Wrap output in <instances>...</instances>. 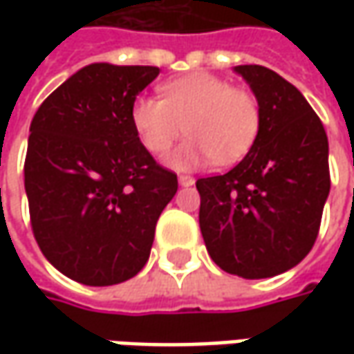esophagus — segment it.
Returning <instances> with one entry per match:
<instances>
[{
    "label": "esophagus",
    "instance_id": "esophagus-1",
    "mask_svg": "<svg viewBox=\"0 0 354 354\" xmlns=\"http://www.w3.org/2000/svg\"><path fill=\"white\" fill-rule=\"evenodd\" d=\"M179 185L181 187H191V185H195V179L191 175H179Z\"/></svg>",
    "mask_w": 354,
    "mask_h": 354
}]
</instances>
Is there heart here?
<instances>
[{
  "mask_svg": "<svg viewBox=\"0 0 354 354\" xmlns=\"http://www.w3.org/2000/svg\"><path fill=\"white\" fill-rule=\"evenodd\" d=\"M159 98L142 96L131 106V124L151 156H165L183 138L171 156L177 169H193L214 159L232 165L252 149L260 133L262 112L256 96L234 88L225 78L207 73L181 76L159 86Z\"/></svg>",
  "mask_w": 354,
  "mask_h": 354,
  "instance_id": "1",
  "label": "heart"
}]
</instances>
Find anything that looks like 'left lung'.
<instances>
[{"mask_svg": "<svg viewBox=\"0 0 354 354\" xmlns=\"http://www.w3.org/2000/svg\"><path fill=\"white\" fill-rule=\"evenodd\" d=\"M262 112L246 157L197 181L198 225L212 262L246 279L278 276L315 244L329 197V142L304 94L260 64L234 66Z\"/></svg>", "mask_w": 354, "mask_h": 354, "instance_id": "8db88e82", "label": "left lung"}]
</instances>
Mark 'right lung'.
Wrapping results in <instances>:
<instances>
[{
    "mask_svg": "<svg viewBox=\"0 0 354 354\" xmlns=\"http://www.w3.org/2000/svg\"><path fill=\"white\" fill-rule=\"evenodd\" d=\"M157 66L94 62L39 106L25 193L41 252L66 278L114 286L142 270L177 175L157 165L131 124Z\"/></svg>",
    "mask_w": 354,
    "mask_h": 354,
    "instance_id": "right-lung-1",
    "label": "right lung"
}]
</instances>
